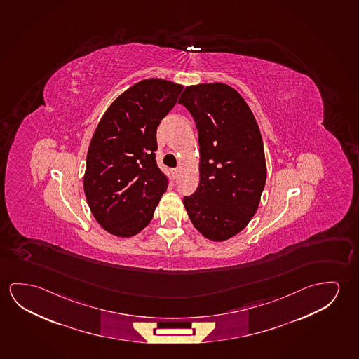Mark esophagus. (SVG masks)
<instances>
[{"label": "esophagus", "instance_id": "obj_1", "mask_svg": "<svg viewBox=\"0 0 359 359\" xmlns=\"http://www.w3.org/2000/svg\"><path fill=\"white\" fill-rule=\"evenodd\" d=\"M171 174H172L174 179H177V175H179V169H172V170H171Z\"/></svg>", "mask_w": 359, "mask_h": 359}]
</instances>
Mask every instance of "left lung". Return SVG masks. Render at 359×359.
Masks as SVG:
<instances>
[{"label":"left lung","instance_id":"1","mask_svg":"<svg viewBox=\"0 0 359 359\" xmlns=\"http://www.w3.org/2000/svg\"><path fill=\"white\" fill-rule=\"evenodd\" d=\"M193 116L200 147V182L184 196L194 226L224 241L246 226L266 182L264 143L243 97L224 83L187 87L179 100Z\"/></svg>","mask_w":359,"mask_h":359}]
</instances>
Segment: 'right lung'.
Here are the masks:
<instances>
[{
  "instance_id": "1",
  "label": "right lung",
  "mask_w": 359,
  "mask_h": 359,
  "mask_svg": "<svg viewBox=\"0 0 359 359\" xmlns=\"http://www.w3.org/2000/svg\"><path fill=\"white\" fill-rule=\"evenodd\" d=\"M182 86L144 79L116 98L90 140L84 193L100 226L121 238L142 231L169 177L156 164V128L177 104Z\"/></svg>"
}]
</instances>
